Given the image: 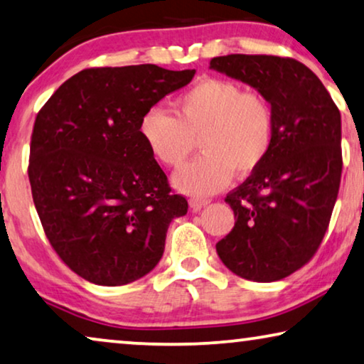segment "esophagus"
Wrapping results in <instances>:
<instances>
[{
  "instance_id": "obj_1",
  "label": "esophagus",
  "mask_w": 364,
  "mask_h": 364,
  "mask_svg": "<svg viewBox=\"0 0 364 364\" xmlns=\"http://www.w3.org/2000/svg\"><path fill=\"white\" fill-rule=\"evenodd\" d=\"M209 200L208 199H200V198H191L189 199V208H191L194 213H198L204 208V205H208Z\"/></svg>"
}]
</instances>
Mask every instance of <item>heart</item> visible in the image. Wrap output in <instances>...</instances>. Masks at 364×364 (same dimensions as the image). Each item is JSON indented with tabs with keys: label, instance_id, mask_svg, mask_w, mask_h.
<instances>
[{
	"label": "heart",
	"instance_id": "1",
	"mask_svg": "<svg viewBox=\"0 0 364 364\" xmlns=\"http://www.w3.org/2000/svg\"><path fill=\"white\" fill-rule=\"evenodd\" d=\"M175 116L150 109L140 119L139 132L161 165L178 168L199 140L203 156L173 176V186L188 196L219 193L234 173L257 171L273 145L274 119L262 96L245 93L234 81L205 78L176 97Z\"/></svg>",
	"mask_w": 364,
	"mask_h": 364
}]
</instances>
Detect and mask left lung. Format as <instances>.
I'll return each instance as SVG.
<instances>
[{
  "mask_svg": "<svg viewBox=\"0 0 364 364\" xmlns=\"http://www.w3.org/2000/svg\"><path fill=\"white\" fill-rule=\"evenodd\" d=\"M209 68L257 90L274 119L268 156L227 194L235 225L217 242V255L240 278L283 279L314 257L327 232L343 165L340 111L294 58L232 53Z\"/></svg>",
  "mask_w": 364,
  "mask_h": 364,
  "instance_id": "obj_1",
  "label": "left lung"
}]
</instances>
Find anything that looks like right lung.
<instances>
[{
	"label": "right lung",
	"mask_w": 364,
	"mask_h": 364,
	"mask_svg": "<svg viewBox=\"0 0 364 364\" xmlns=\"http://www.w3.org/2000/svg\"><path fill=\"white\" fill-rule=\"evenodd\" d=\"M196 70L156 65L83 70L36 117L29 181L46 235L67 267L100 286L149 274L188 200L139 132L140 119Z\"/></svg>",
	"instance_id": "add662e5"
}]
</instances>
